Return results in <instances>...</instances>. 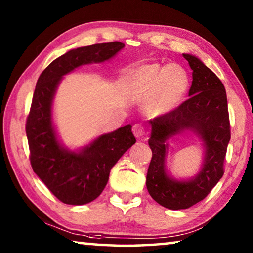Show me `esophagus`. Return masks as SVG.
Returning <instances> with one entry per match:
<instances>
[{
    "mask_svg": "<svg viewBox=\"0 0 253 253\" xmlns=\"http://www.w3.org/2000/svg\"><path fill=\"white\" fill-rule=\"evenodd\" d=\"M132 132L136 137H140V138H144L145 135V128L140 125V124H136V125L132 126Z\"/></svg>",
    "mask_w": 253,
    "mask_h": 253,
    "instance_id": "esophagus-1",
    "label": "esophagus"
}]
</instances>
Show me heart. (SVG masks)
<instances>
[{"label":"heart","instance_id":"obj_1","mask_svg":"<svg viewBox=\"0 0 253 253\" xmlns=\"http://www.w3.org/2000/svg\"><path fill=\"white\" fill-rule=\"evenodd\" d=\"M128 84L134 90L148 93L145 110L158 116L169 113L184 99L190 87V78L177 63L162 66L160 63L142 65L128 75Z\"/></svg>","mask_w":253,"mask_h":253}]
</instances>
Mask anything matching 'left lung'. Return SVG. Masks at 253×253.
Returning a JSON list of instances; mask_svg holds the SVG:
<instances>
[{
	"label": "left lung",
	"instance_id": "left-lung-1",
	"mask_svg": "<svg viewBox=\"0 0 253 253\" xmlns=\"http://www.w3.org/2000/svg\"><path fill=\"white\" fill-rule=\"evenodd\" d=\"M192 72L190 98L169 113L148 121L152 135L148 145L153 152L146 186L158 204L170 210L187 209L208 196L224 174V160L231 138L228 100L223 84L212 70L190 54H183ZM184 129L195 132L205 140L204 169L194 180L178 182L169 179L164 169L166 139Z\"/></svg>",
	"mask_w": 253,
	"mask_h": 253
}]
</instances>
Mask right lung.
Returning a JSON list of instances; mask_svg holds the SVG:
<instances>
[{"label":"right lung","instance_id":"1","mask_svg":"<svg viewBox=\"0 0 253 253\" xmlns=\"http://www.w3.org/2000/svg\"><path fill=\"white\" fill-rule=\"evenodd\" d=\"M124 46L114 41L70 50L51 62L37 81L25 123L30 163L51 193L66 204L81 205L97 199L108 182L111 168L136 138L131 125H126L100 136L80 153L63 149L51 122L55 88L63 75L85 63L108 60Z\"/></svg>","mask_w":253,"mask_h":253}]
</instances>
